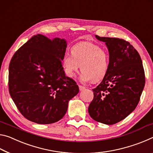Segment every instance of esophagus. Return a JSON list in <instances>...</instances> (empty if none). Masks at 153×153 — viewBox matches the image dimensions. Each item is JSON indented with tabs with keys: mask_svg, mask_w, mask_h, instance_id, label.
<instances>
[{
	"mask_svg": "<svg viewBox=\"0 0 153 153\" xmlns=\"http://www.w3.org/2000/svg\"><path fill=\"white\" fill-rule=\"evenodd\" d=\"M79 90H80V91H82V90H84L85 89V87L84 86L79 85Z\"/></svg>",
	"mask_w": 153,
	"mask_h": 153,
	"instance_id": "obj_1",
	"label": "esophagus"
}]
</instances>
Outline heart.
<instances>
[{
	"mask_svg": "<svg viewBox=\"0 0 153 153\" xmlns=\"http://www.w3.org/2000/svg\"><path fill=\"white\" fill-rule=\"evenodd\" d=\"M71 54L62 59L65 72L73 77L81 66L82 81L97 82L106 76L109 67V56L101 47L91 42H82L71 48Z\"/></svg>",
	"mask_w": 153,
	"mask_h": 153,
	"instance_id": "b5f03b06",
	"label": "heart"
}]
</instances>
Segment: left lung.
Segmentation results:
<instances>
[{
  "mask_svg": "<svg viewBox=\"0 0 153 153\" xmlns=\"http://www.w3.org/2000/svg\"><path fill=\"white\" fill-rule=\"evenodd\" d=\"M109 52V67L99 85L93 89L88 112L95 121L113 125L131 114L140 101L145 74L138 52L123 39L100 37Z\"/></svg>",
  "mask_w": 153,
  "mask_h": 153,
  "instance_id": "1",
  "label": "left lung"
}]
</instances>
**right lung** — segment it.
Returning <instances> with one entry per match:
<instances>
[{"label": "right lung", "instance_id": "right-lung-1", "mask_svg": "<svg viewBox=\"0 0 153 153\" xmlns=\"http://www.w3.org/2000/svg\"><path fill=\"white\" fill-rule=\"evenodd\" d=\"M67 47L64 39L34 35L15 53L9 67V89L25 118L51 124L66 113L79 86L66 76L62 61Z\"/></svg>", "mask_w": 153, "mask_h": 153}]
</instances>
